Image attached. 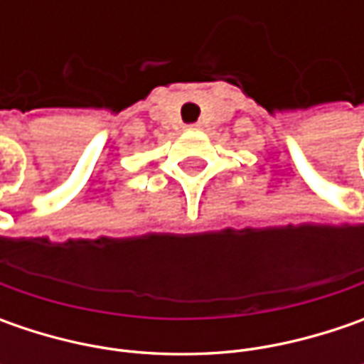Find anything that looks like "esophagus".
Returning a JSON list of instances; mask_svg holds the SVG:
<instances>
[{"label":"esophagus","instance_id":"34e87169","mask_svg":"<svg viewBox=\"0 0 364 364\" xmlns=\"http://www.w3.org/2000/svg\"><path fill=\"white\" fill-rule=\"evenodd\" d=\"M188 132H198L200 129V123H192V125H186Z\"/></svg>","mask_w":364,"mask_h":364}]
</instances>
